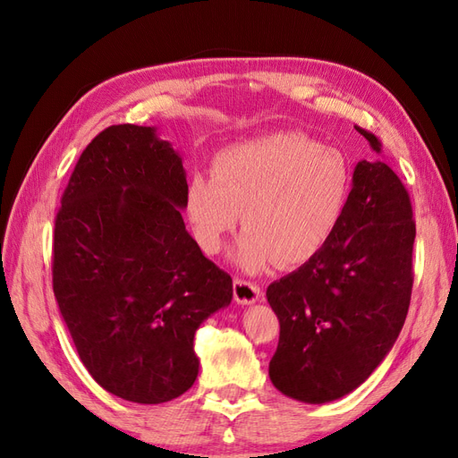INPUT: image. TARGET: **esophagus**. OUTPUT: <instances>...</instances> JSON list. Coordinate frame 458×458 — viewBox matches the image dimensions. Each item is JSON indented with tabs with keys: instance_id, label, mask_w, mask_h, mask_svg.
Here are the masks:
<instances>
[{
	"instance_id": "34e87169",
	"label": "esophagus",
	"mask_w": 458,
	"mask_h": 458,
	"mask_svg": "<svg viewBox=\"0 0 458 458\" xmlns=\"http://www.w3.org/2000/svg\"><path fill=\"white\" fill-rule=\"evenodd\" d=\"M233 294H234V300H237V303L248 306V303L258 301L261 290L256 283L244 281V279H239V276H237V279L233 281Z\"/></svg>"
}]
</instances>
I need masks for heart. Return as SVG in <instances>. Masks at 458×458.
I'll return each instance as SVG.
<instances>
[{
	"label": "heart",
	"instance_id": "b5f03b06",
	"mask_svg": "<svg viewBox=\"0 0 458 458\" xmlns=\"http://www.w3.org/2000/svg\"><path fill=\"white\" fill-rule=\"evenodd\" d=\"M350 191L352 170L340 150L303 133H271L219 152L212 175H192L187 214L199 246L217 254L242 212L246 229L233 258L261 271L275 259H311L336 233Z\"/></svg>",
	"mask_w": 458,
	"mask_h": 458
}]
</instances>
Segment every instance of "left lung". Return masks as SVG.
<instances>
[{
	"label": "left lung",
	"instance_id": "left-lung-1",
	"mask_svg": "<svg viewBox=\"0 0 458 458\" xmlns=\"http://www.w3.org/2000/svg\"><path fill=\"white\" fill-rule=\"evenodd\" d=\"M380 155L374 133L355 126ZM417 227L405 185L382 160L357 162L340 225L301 267L267 286L279 318L269 378L303 403L361 386L392 350L411 303Z\"/></svg>",
	"mask_w": 458,
	"mask_h": 458
}]
</instances>
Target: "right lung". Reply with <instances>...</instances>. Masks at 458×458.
<instances>
[{
	"instance_id": "add662e5",
	"label": "right lung",
	"mask_w": 458,
	"mask_h": 458,
	"mask_svg": "<svg viewBox=\"0 0 458 458\" xmlns=\"http://www.w3.org/2000/svg\"><path fill=\"white\" fill-rule=\"evenodd\" d=\"M182 157L155 128L120 123L81 152L53 234V293L81 363L126 401L165 403L195 384L202 321L231 275L185 229Z\"/></svg>"
}]
</instances>
